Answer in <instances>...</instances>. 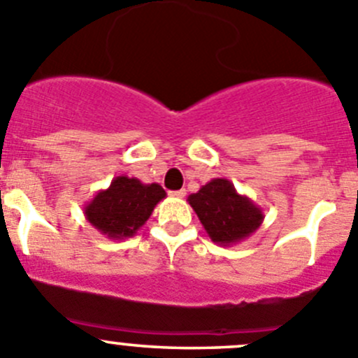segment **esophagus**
<instances>
[{
  "label": "esophagus",
  "mask_w": 358,
  "mask_h": 358,
  "mask_svg": "<svg viewBox=\"0 0 358 358\" xmlns=\"http://www.w3.org/2000/svg\"><path fill=\"white\" fill-rule=\"evenodd\" d=\"M187 190L185 189H180V190H173V192H169V196L171 197H178V199H182V197H185Z\"/></svg>",
  "instance_id": "obj_1"
}]
</instances>
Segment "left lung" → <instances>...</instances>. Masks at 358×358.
Masks as SVG:
<instances>
[{
    "label": "left lung",
    "mask_w": 358,
    "mask_h": 358,
    "mask_svg": "<svg viewBox=\"0 0 358 358\" xmlns=\"http://www.w3.org/2000/svg\"><path fill=\"white\" fill-rule=\"evenodd\" d=\"M187 201L211 241L222 246L245 241L264 220V211L227 178L210 180Z\"/></svg>",
    "instance_id": "obj_1"
}]
</instances>
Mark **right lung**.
<instances>
[{"mask_svg":"<svg viewBox=\"0 0 358 358\" xmlns=\"http://www.w3.org/2000/svg\"><path fill=\"white\" fill-rule=\"evenodd\" d=\"M166 197L159 183H143L129 176H115L83 206L87 222L108 239L133 238Z\"/></svg>","mask_w":358,"mask_h":358,"instance_id":"right-lung-1","label":"right lung"}]
</instances>
